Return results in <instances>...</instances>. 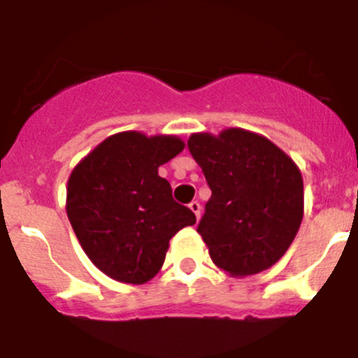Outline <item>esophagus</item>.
Masks as SVG:
<instances>
[{
	"mask_svg": "<svg viewBox=\"0 0 358 358\" xmlns=\"http://www.w3.org/2000/svg\"><path fill=\"white\" fill-rule=\"evenodd\" d=\"M188 208H189V210H192V211H194V215H195V217H197V220H199V218H201V211H202L201 204H199L197 201H194V202H189Z\"/></svg>",
	"mask_w": 358,
	"mask_h": 358,
	"instance_id": "1",
	"label": "esophagus"
}]
</instances>
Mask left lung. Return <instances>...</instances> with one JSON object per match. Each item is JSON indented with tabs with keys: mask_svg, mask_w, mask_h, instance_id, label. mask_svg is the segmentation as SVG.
Returning <instances> with one entry per match:
<instances>
[{
	"mask_svg": "<svg viewBox=\"0 0 358 358\" xmlns=\"http://www.w3.org/2000/svg\"><path fill=\"white\" fill-rule=\"evenodd\" d=\"M188 148L211 189L197 231L213 264L233 278L273 267L301 226L299 166L268 138L238 127L195 132Z\"/></svg>",
	"mask_w": 358,
	"mask_h": 358,
	"instance_id": "obj_1",
	"label": "left lung"
}]
</instances>
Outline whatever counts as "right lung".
Segmentation results:
<instances>
[{"label": "right lung", "mask_w": 358, "mask_h": 358, "mask_svg": "<svg viewBox=\"0 0 358 358\" xmlns=\"http://www.w3.org/2000/svg\"><path fill=\"white\" fill-rule=\"evenodd\" d=\"M185 148L173 134L123 131L71 170L66 213L82 249L106 276L143 285L163 267L170 238L195 215L172 199L159 166Z\"/></svg>", "instance_id": "right-lung-1"}]
</instances>
